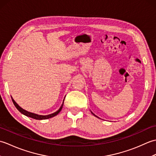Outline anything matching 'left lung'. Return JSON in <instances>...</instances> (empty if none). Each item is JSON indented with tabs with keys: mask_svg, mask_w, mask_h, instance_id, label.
<instances>
[{
	"mask_svg": "<svg viewBox=\"0 0 156 156\" xmlns=\"http://www.w3.org/2000/svg\"><path fill=\"white\" fill-rule=\"evenodd\" d=\"M92 112V115H94V116H95V117H97V116H96V115H94V114L93 113V112Z\"/></svg>",
	"mask_w": 156,
	"mask_h": 156,
	"instance_id": "1",
	"label": "left lung"
}]
</instances>
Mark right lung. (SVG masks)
Here are the masks:
<instances>
[{
    "label": "right lung",
    "mask_w": 156,
    "mask_h": 156,
    "mask_svg": "<svg viewBox=\"0 0 156 156\" xmlns=\"http://www.w3.org/2000/svg\"><path fill=\"white\" fill-rule=\"evenodd\" d=\"M11 98H12V101L13 104H14V105L15 106V107L17 108V110L19 112H21L22 114H23V115H25V116H27V117H31V118H33V119H36V120H44V119H48L55 117V115H57L59 113V112L61 111L62 108L63 107V105H64V102H63V103H62V106L60 107V108H59V110L57 111L56 112H54V113L50 114V115H39L33 113V112H30L24 110V109L22 108L21 107H19V105L16 103V102L14 101V99H13L12 97H11Z\"/></svg>",
    "instance_id": "right-lung-1"
}]
</instances>
